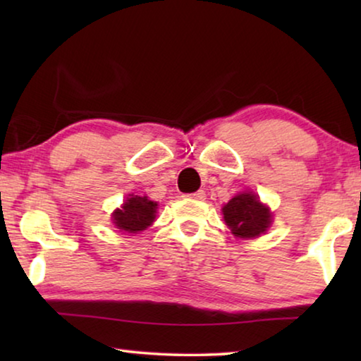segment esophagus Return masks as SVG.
<instances>
[{"mask_svg": "<svg viewBox=\"0 0 361 361\" xmlns=\"http://www.w3.org/2000/svg\"><path fill=\"white\" fill-rule=\"evenodd\" d=\"M186 197H189V199H195V200H204V199H205V192H204V191H197V192L188 194Z\"/></svg>", "mask_w": 361, "mask_h": 361, "instance_id": "esophagus-1", "label": "esophagus"}]
</instances>
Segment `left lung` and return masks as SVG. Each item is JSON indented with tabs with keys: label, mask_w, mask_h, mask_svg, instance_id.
I'll return each mask as SVG.
<instances>
[{
	"label": "left lung",
	"mask_w": 361,
	"mask_h": 361,
	"mask_svg": "<svg viewBox=\"0 0 361 361\" xmlns=\"http://www.w3.org/2000/svg\"><path fill=\"white\" fill-rule=\"evenodd\" d=\"M223 218L232 234L240 239H255L272 224V213L259 200L258 195L243 191L232 197L223 207Z\"/></svg>",
	"instance_id": "8db88e82"
}]
</instances>
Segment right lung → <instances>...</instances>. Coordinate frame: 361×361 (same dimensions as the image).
Returning a JSON list of instances; mask_svg holds the SVG:
<instances>
[{
	"mask_svg": "<svg viewBox=\"0 0 361 361\" xmlns=\"http://www.w3.org/2000/svg\"><path fill=\"white\" fill-rule=\"evenodd\" d=\"M157 202L149 200L146 195H133L130 194L122 204L121 209L113 212V223L118 229L129 232V234H137L154 223Z\"/></svg>",
	"mask_w": 361,
	"mask_h": 361,
	"instance_id": "obj_1",
	"label": "right lung"
}]
</instances>
